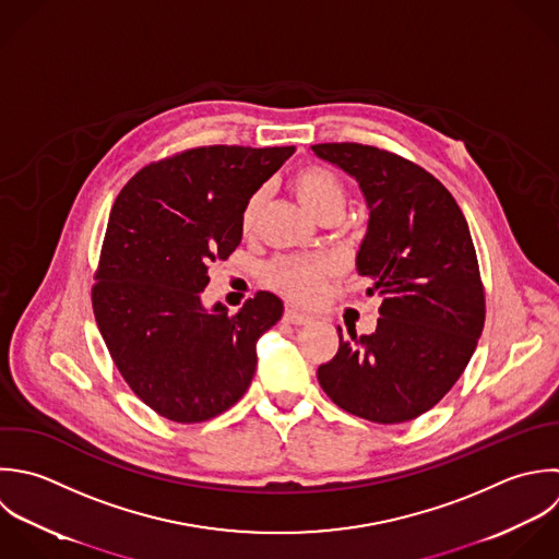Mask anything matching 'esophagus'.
Masks as SVG:
<instances>
[{"instance_id":"obj_1","label":"esophagus","mask_w":559,"mask_h":559,"mask_svg":"<svg viewBox=\"0 0 559 559\" xmlns=\"http://www.w3.org/2000/svg\"><path fill=\"white\" fill-rule=\"evenodd\" d=\"M285 322L289 324H309L311 322V316L298 311V309H285V316H283Z\"/></svg>"}]
</instances>
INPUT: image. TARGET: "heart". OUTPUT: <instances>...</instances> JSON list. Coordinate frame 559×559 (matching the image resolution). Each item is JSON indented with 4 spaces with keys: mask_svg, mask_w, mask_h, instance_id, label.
Instances as JSON below:
<instances>
[{
    "mask_svg": "<svg viewBox=\"0 0 559 559\" xmlns=\"http://www.w3.org/2000/svg\"><path fill=\"white\" fill-rule=\"evenodd\" d=\"M294 191L300 202L320 215L326 209L344 206V185L342 180L322 165L300 167L292 178ZM263 206V191H254L241 211V230L250 235L257 226ZM331 272V263L316 259H281L267 267V281L272 287L289 296L292 300H313L320 292L322 278Z\"/></svg>",
    "mask_w": 559,
    "mask_h": 559,
    "instance_id": "heart-1",
    "label": "heart"
}]
</instances>
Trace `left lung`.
I'll return each mask as SVG.
<instances>
[{
	"label": "left lung",
	"mask_w": 559,
	"mask_h": 559,
	"mask_svg": "<svg viewBox=\"0 0 559 559\" xmlns=\"http://www.w3.org/2000/svg\"><path fill=\"white\" fill-rule=\"evenodd\" d=\"M313 154L359 182L370 217L357 272L381 298L377 331L340 333L318 368L326 396L379 425L418 418L466 370L486 320L468 222L449 189L423 167L361 143H320Z\"/></svg>",
	"instance_id": "8db88e82"
}]
</instances>
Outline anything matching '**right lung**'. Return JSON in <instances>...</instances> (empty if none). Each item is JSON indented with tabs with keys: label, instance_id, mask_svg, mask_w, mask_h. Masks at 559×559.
I'll return each instance as SVG.
<instances>
[{
	"label": "right lung",
	"instance_id": "add662e5",
	"mask_svg": "<svg viewBox=\"0 0 559 559\" xmlns=\"http://www.w3.org/2000/svg\"><path fill=\"white\" fill-rule=\"evenodd\" d=\"M287 147H195L134 174L117 195L93 285V313L130 390L174 423H204L250 388L257 342L283 316L259 292L235 316L202 302L209 267L241 243L248 198Z\"/></svg>",
	"mask_w": 559,
	"mask_h": 559
}]
</instances>
